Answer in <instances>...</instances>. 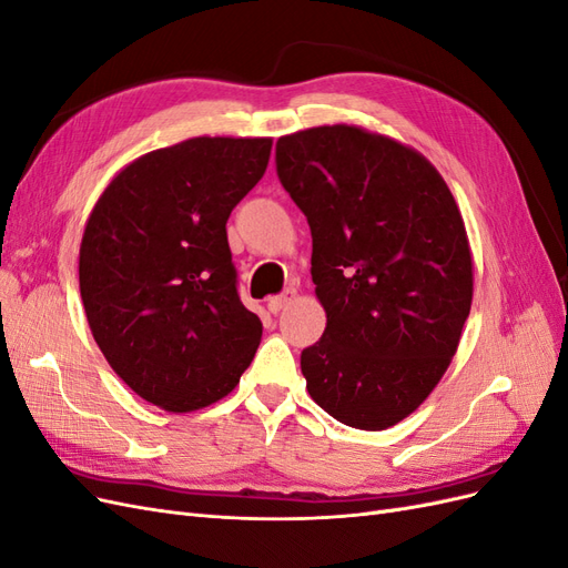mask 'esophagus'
I'll list each match as a JSON object with an SVG mask.
<instances>
[{
    "instance_id": "1",
    "label": "esophagus",
    "mask_w": 568,
    "mask_h": 568,
    "mask_svg": "<svg viewBox=\"0 0 568 568\" xmlns=\"http://www.w3.org/2000/svg\"><path fill=\"white\" fill-rule=\"evenodd\" d=\"M294 296H296V291H286V294H282V296H272L270 301H267V311L272 313V315H277V313H282L284 307L294 301Z\"/></svg>"
}]
</instances>
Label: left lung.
Instances as JSON below:
<instances>
[{
    "instance_id": "8db88e82",
    "label": "left lung",
    "mask_w": 568,
    "mask_h": 568,
    "mask_svg": "<svg viewBox=\"0 0 568 568\" xmlns=\"http://www.w3.org/2000/svg\"><path fill=\"white\" fill-rule=\"evenodd\" d=\"M277 175L311 225L326 313L301 353L307 393L341 424L384 432L457 353L474 294L462 213L419 151L355 125L280 136Z\"/></svg>"
}]
</instances>
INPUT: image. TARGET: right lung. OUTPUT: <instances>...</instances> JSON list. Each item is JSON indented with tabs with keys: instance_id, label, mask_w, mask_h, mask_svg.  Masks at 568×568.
<instances>
[{
	"instance_id": "right-lung-1",
	"label": "right lung",
	"mask_w": 568,
	"mask_h": 568,
	"mask_svg": "<svg viewBox=\"0 0 568 568\" xmlns=\"http://www.w3.org/2000/svg\"><path fill=\"white\" fill-rule=\"evenodd\" d=\"M270 149V136H194L132 161L94 203L80 244L84 315L113 372L146 403L209 407L261 346L225 225L265 175Z\"/></svg>"
}]
</instances>
